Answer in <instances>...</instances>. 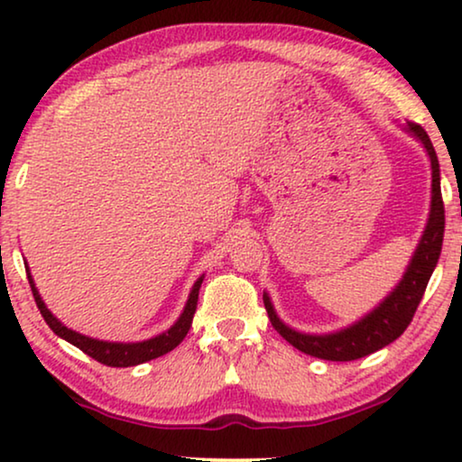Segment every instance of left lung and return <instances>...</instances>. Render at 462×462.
Returning <instances> with one entry per match:
<instances>
[{"mask_svg":"<svg viewBox=\"0 0 462 462\" xmlns=\"http://www.w3.org/2000/svg\"><path fill=\"white\" fill-rule=\"evenodd\" d=\"M408 134H412L422 147H425L429 160H431V210L422 231L420 242L416 245L412 258H410L406 273L400 283L378 302V307L365 313L356 324L343 328V330L328 332V334H305L294 330L288 324L277 318L273 302L269 294L263 292L264 309H267L271 324L290 345L296 349L307 353V356L330 359V362H351L370 356L395 338H400L406 330L410 321L414 318L416 307L425 294V288L431 280L435 264L441 254V242H444V201H441V187H439V162L435 155L431 138L419 124L408 122L403 125Z\"/></svg>","mask_w":462,"mask_h":462,"instance_id":"8db88e82","label":"left lung"}]
</instances>
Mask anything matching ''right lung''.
<instances>
[{"label":"right lung","instance_id":"obj_1","mask_svg":"<svg viewBox=\"0 0 462 462\" xmlns=\"http://www.w3.org/2000/svg\"><path fill=\"white\" fill-rule=\"evenodd\" d=\"M27 277L31 283V292H33V299L37 302V309H40L42 318L46 319L50 330H52L56 337L65 338L67 343L78 346V349L84 351L86 356H90L92 359H97V362L105 364V365H111V368H128V365L144 364V362H149V359L166 356V353L172 351L174 346H179L182 343V338L187 337L189 328H191L193 313H195V309H198L199 288H201V282H204V275H201L199 280L193 283L191 294H189L187 305H185V309H182L180 318L176 319L174 326H170L166 332L157 334V337H153V338L141 340V343H109V340L90 338V337H86V334L75 332V330H71V328H67L65 324H62V321L56 319L52 311L46 307V302L42 300L40 292H37L33 277H31V273H29V267H27Z\"/></svg>","mask_w":462,"mask_h":462}]
</instances>
